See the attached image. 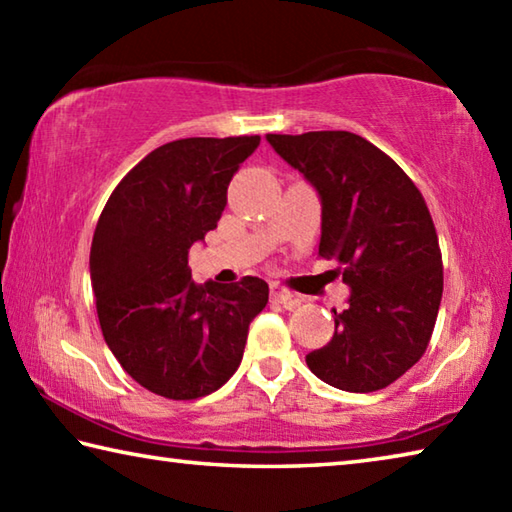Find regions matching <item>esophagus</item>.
<instances>
[{
	"label": "esophagus",
	"mask_w": 512,
	"mask_h": 512,
	"mask_svg": "<svg viewBox=\"0 0 512 512\" xmlns=\"http://www.w3.org/2000/svg\"><path fill=\"white\" fill-rule=\"evenodd\" d=\"M271 300L273 302H280V305L289 307V309L300 305V298L298 296H293V293L287 291L284 287H277V284H273V287H271Z\"/></svg>",
	"instance_id": "esophagus-1"
}]
</instances>
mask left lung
<instances>
[{
	"mask_svg": "<svg viewBox=\"0 0 512 512\" xmlns=\"http://www.w3.org/2000/svg\"><path fill=\"white\" fill-rule=\"evenodd\" d=\"M323 203L318 257L352 289L334 336L307 354L325 384L348 393L391 386L422 359L443 298V255L420 189L393 158L348 131L266 135Z\"/></svg>",
	"mask_w": 512,
	"mask_h": 512,
	"instance_id": "obj_1",
	"label": "left lung"
}]
</instances>
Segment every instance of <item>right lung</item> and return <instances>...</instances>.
<instances>
[{"label":"right lung","mask_w":512,"mask_h":512,"mask_svg":"<svg viewBox=\"0 0 512 512\" xmlns=\"http://www.w3.org/2000/svg\"><path fill=\"white\" fill-rule=\"evenodd\" d=\"M259 135L162 144L121 178L99 216L90 277L110 352L146 391L198 400L228 381L268 284H196L189 248L219 223L228 185Z\"/></svg>","instance_id":"right-lung-1"}]
</instances>
